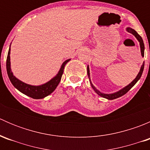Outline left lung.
Segmentation results:
<instances>
[{
    "mask_svg": "<svg viewBox=\"0 0 150 150\" xmlns=\"http://www.w3.org/2000/svg\"><path fill=\"white\" fill-rule=\"evenodd\" d=\"M126 30L128 32V33H131V34L134 35L137 38V40H139V44H140L141 54H142V57H144V42H143V40H142V37H141L137 33V31H135L134 29H132L131 28H127ZM144 62L142 64V67H141L140 71H139V72L138 73V75H137V76L136 77L135 79H134V81L131 83H129L128 86H126L125 87H124L123 88H122L121 90L115 92V93H109V94H107V93H102V92H100L99 90H97V89L95 88V86H93V84H92L91 81V78H90V71H89L88 66L87 67V74H88V76L90 83H91V87L93 88V89L94 90V91L96 92L98 95H99L100 96H102V97L105 98V99H109V100H112V99H117V98H119V97H120V96H123V95L125 94V93H126L127 92H128V91H129L130 89H131V88L134 86V85L137 83V81L140 79L141 76H142V72H143V70H144Z\"/></svg>",
    "mask_w": 150,
    "mask_h": 150,
    "instance_id": "1",
    "label": "left lung"
}]
</instances>
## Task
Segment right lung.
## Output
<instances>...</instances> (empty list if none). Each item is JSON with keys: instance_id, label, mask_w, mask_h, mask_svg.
I'll return each mask as SVG.
<instances>
[{"instance_id": "right-lung-1", "label": "right lung", "mask_w": 150, "mask_h": 150, "mask_svg": "<svg viewBox=\"0 0 150 150\" xmlns=\"http://www.w3.org/2000/svg\"><path fill=\"white\" fill-rule=\"evenodd\" d=\"M10 50L11 45L9 50H8V56H7L6 59V70L10 81L11 82L12 85L17 90H19V91L22 92L24 94L27 95V96H30V97L35 99H43L44 97L51 94L55 90L56 88L57 87V86L59 83L60 81H61L63 72H64V66L70 60V59H67L65 62H64L61 68H60L59 71L57 73V75L54 78H53L52 79L50 80L48 82H47L43 85H40V86H31V85L27 84L25 83H23L22 81H19V79H17L13 75V72H11V69Z\"/></svg>"}]
</instances>
